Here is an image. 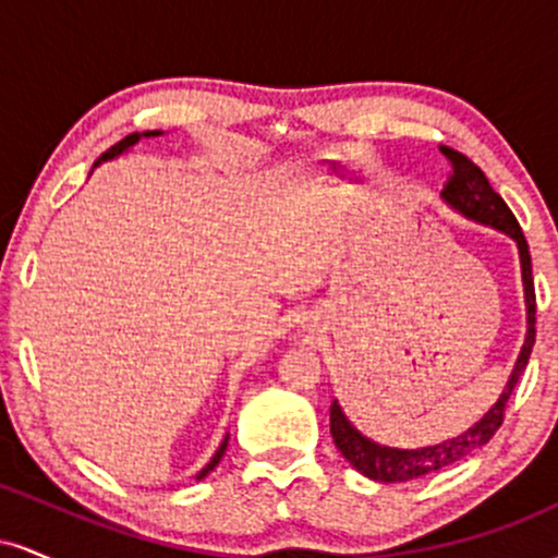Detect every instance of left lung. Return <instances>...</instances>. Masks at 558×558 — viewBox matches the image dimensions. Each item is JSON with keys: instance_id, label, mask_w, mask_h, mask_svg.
<instances>
[{"instance_id": "8db88e82", "label": "left lung", "mask_w": 558, "mask_h": 558, "mask_svg": "<svg viewBox=\"0 0 558 558\" xmlns=\"http://www.w3.org/2000/svg\"><path fill=\"white\" fill-rule=\"evenodd\" d=\"M440 155L448 159L451 165V172H448V181L444 183V198L451 207H457L459 213H464L472 220L485 222V226H493L504 233H509L511 239L520 246V262H522V283H524V301H527V338H524V345L520 351V360L514 364V373H511L509 383H506L501 399L496 401V407L485 414L483 420L477 422L475 427L457 435V438L446 440L440 446L430 448H417V451H401V448H388L377 446L373 440H367L360 430L351 427V422L343 417L341 407L332 401L330 407V433L332 440H336L338 451L349 459V464L354 470H360L362 475L380 480V483H403V480L422 477L427 472L444 470V466L459 462L466 453H472L475 448L485 446L496 435L498 427H501L506 403H509L511 390H514L517 380L524 373L530 360V351H533L535 343V283H533V265H530V248L527 241H524V233L517 222L514 213L506 207L501 196L493 191V185L485 178V172L472 162L470 157L462 155V151L451 149V146H440Z\"/></svg>"}]
</instances>
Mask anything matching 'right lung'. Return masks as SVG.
I'll return each instance as SVG.
<instances>
[{
    "label": "right lung",
    "mask_w": 558,
    "mask_h": 558,
    "mask_svg": "<svg viewBox=\"0 0 558 558\" xmlns=\"http://www.w3.org/2000/svg\"><path fill=\"white\" fill-rule=\"evenodd\" d=\"M144 136H159V131H149V133H144ZM138 138H141V136H138V133H131V136H125L123 141H118V144H114V146H110V149H107V151H105V155H101L99 159H96V162H94V168H96V165H99V162H105V159H112V157L123 155V151L128 149V146H133V144H136V141H138ZM226 446H228V438H226V440H222V444H220V448H217V453H215V457H213V462H209L207 466H204V470H202V472H198V475H196V480L207 477V475H209V472H213V470H215V466H217V462H220V459H222V453H226Z\"/></svg>",
    "instance_id": "right-lung-1"
}]
</instances>
